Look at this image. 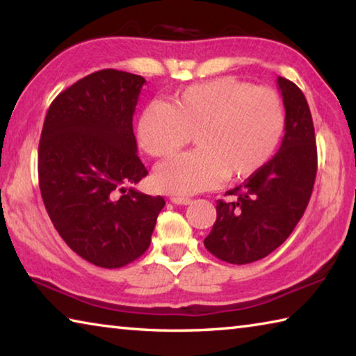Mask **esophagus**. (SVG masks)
<instances>
[{"instance_id": "1", "label": "esophagus", "mask_w": 356, "mask_h": 356, "mask_svg": "<svg viewBox=\"0 0 356 356\" xmlns=\"http://www.w3.org/2000/svg\"><path fill=\"white\" fill-rule=\"evenodd\" d=\"M171 202L172 204H177V206H188L193 201L190 197H184V196H172L171 197Z\"/></svg>"}]
</instances>
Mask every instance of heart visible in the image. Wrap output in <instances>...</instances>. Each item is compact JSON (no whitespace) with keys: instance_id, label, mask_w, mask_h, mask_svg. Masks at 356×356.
I'll list each match as a JSON object with an SVG mask.
<instances>
[{"instance_id":"heart-1","label":"heart","mask_w":356,"mask_h":356,"mask_svg":"<svg viewBox=\"0 0 356 356\" xmlns=\"http://www.w3.org/2000/svg\"><path fill=\"white\" fill-rule=\"evenodd\" d=\"M284 130V110L273 89L232 76L215 78L180 91L172 104L150 102L138 119L136 136L156 159L177 155L191 136L193 152L155 171L163 191L193 195L222 177L243 179L272 159Z\"/></svg>"}]
</instances>
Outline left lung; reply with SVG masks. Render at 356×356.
<instances>
[{
	"instance_id": "1",
	"label": "left lung",
	"mask_w": 356,
	"mask_h": 356,
	"mask_svg": "<svg viewBox=\"0 0 356 356\" xmlns=\"http://www.w3.org/2000/svg\"><path fill=\"white\" fill-rule=\"evenodd\" d=\"M286 108L284 138L272 160L216 201V221L204 246L221 261L250 264L275 251L291 236L306 207L317 174L316 134L303 92L278 76Z\"/></svg>"
}]
</instances>
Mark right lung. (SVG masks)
<instances>
[{"label": "right lung", "instance_id": "right-lung-1", "mask_svg": "<svg viewBox=\"0 0 356 356\" xmlns=\"http://www.w3.org/2000/svg\"><path fill=\"white\" fill-rule=\"evenodd\" d=\"M143 76L104 69L51 102L39 143V186L70 250L97 267H124L146 252L161 196L134 186L147 176L136 155L134 113Z\"/></svg>", "mask_w": 356, "mask_h": 356}]
</instances>
